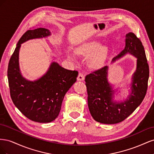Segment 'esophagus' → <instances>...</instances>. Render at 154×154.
Returning a JSON list of instances; mask_svg holds the SVG:
<instances>
[{"label": "esophagus", "instance_id": "1", "mask_svg": "<svg viewBox=\"0 0 154 154\" xmlns=\"http://www.w3.org/2000/svg\"><path fill=\"white\" fill-rule=\"evenodd\" d=\"M77 80L78 81H83V80H84V76H83V73H82V72L79 73L78 78H77Z\"/></svg>", "mask_w": 154, "mask_h": 154}]
</instances>
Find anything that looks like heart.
Wrapping results in <instances>:
<instances>
[{
    "instance_id": "heart-1",
    "label": "heart",
    "mask_w": 154,
    "mask_h": 154,
    "mask_svg": "<svg viewBox=\"0 0 154 154\" xmlns=\"http://www.w3.org/2000/svg\"><path fill=\"white\" fill-rule=\"evenodd\" d=\"M98 42L91 41L80 46L76 53L83 56H89L92 54L89 59V63L92 67L98 68L102 66L107 54V49L105 46L101 45ZM71 57L73 58L72 55Z\"/></svg>"
}]
</instances>
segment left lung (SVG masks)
Returning a JSON list of instances; mask_svg holds the SVG:
<instances>
[{
  "mask_svg": "<svg viewBox=\"0 0 154 154\" xmlns=\"http://www.w3.org/2000/svg\"><path fill=\"white\" fill-rule=\"evenodd\" d=\"M125 47L112 62L129 53L137 58V67L133 74L131 92L124 101H114V91L107 80L108 66L88 74L85 85L88 106L94 119L103 124L123 122L139 106L146 95L149 78V66L140 39L133 32L126 35Z\"/></svg>",
  "mask_w": 154,
  "mask_h": 154,
  "instance_id": "1",
  "label": "left lung"
}]
</instances>
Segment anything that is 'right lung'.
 Returning <instances> with one entry per match:
<instances>
[{
    "mask_svg": "<svg viewBox=\"0 0 154 154\" xmlns=\"http://www.w3.org/2000/svg\"><path fill=\"white\" fill-rule=\"evenodd\" d=\"M51 35L49 29L27 30L18 42L10 60L8 79L14 105L26 118L38 123H49L58 117L66 92L76 81L78 72L52 62L46 73L35 81L22 76L18 62L21 44L35 38Z\"/></svg>",
    "mask_w": 154,
    "mask_h": 154,
    "instance_id": "right-lung-1",
    "label": "right lung"
}]
</instances>
